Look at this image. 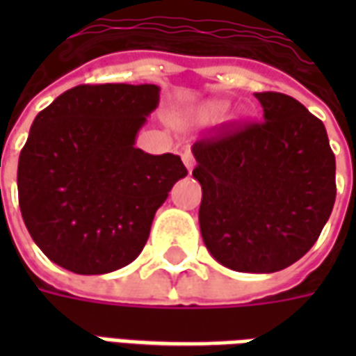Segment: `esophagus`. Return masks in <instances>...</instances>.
I'll list each match as a JSON object with an SVG mask.
<instances>
[{
    "label": "esophagus",
    "instance_id": "34e87169",
    "mask_svg": "<svg viewBox=\"0 0 356 356\" xmlns=\"http://www.w3.org/2000/svg\"><path fill=\"white\" fill-rule=\"evenodd\" d=\"M181 158H183V163H185V168L186 170H188V173H191V171L194 170V156H193V152H191V150H185V152H183V154H181Z\"/></svg>",
    "mask_w": 356,
    "mask_h": 356
}]
</instances>
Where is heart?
<instances>
[{"label":"heart","instance_id":"b5f03b06","mask_svg":"<svg viewBox=\"0 0 356 356\" xmlns=\"http://www.w3.org/2000/svg\"><path fill=\"white\" fill-rule=\"evenodd\" d=\"M229 110V102L227 101H208L202 104L198 108V120L204 122V124H211V122H217L227 114Z\"/></svg>","mask_w":356,"mask_h":356}]
</instances>
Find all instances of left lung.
<instances>
[{"label": "left lung", "instance_id": "8db88e82", "mask_svg": "<svg viewBox=\"0 0 356 356\" xmlns=\"http://www.w3.org/2000/svg\"><path fill=\"white\" fill-rule=\"evenodd\" d=\"M263 122L193 145L208 252L238 273H276L313 248L336 202V156L318 118L282 93H255Z\"/></svg>", "mask_w": 356, "mask_h": 356}]
</instances>
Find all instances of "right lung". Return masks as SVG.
<instances>
[{
  "label": "right lung",
  "mask_w": 356,
  "mask_h": 356,
  "mask_svg": "<svg viewBox=\"0 0 356 356\" xmlns=\"http://www.w3.org/2000/svg\"><path fill=\"white\" fill-rule=\"evenodd\" d=\"M158 86H78L35 116L19 158L30 236L58 267L104 275L135 261L156 209L186 168L135 147L158 108Z\"/></svg>",
  "instance_id": "add662e5"
}]
</instances>
